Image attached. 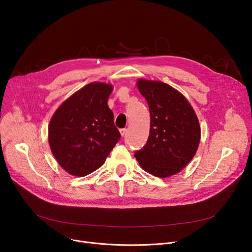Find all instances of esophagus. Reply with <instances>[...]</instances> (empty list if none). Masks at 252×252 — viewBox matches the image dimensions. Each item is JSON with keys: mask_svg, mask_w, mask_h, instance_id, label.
<instances>
[{"mask_svg": "<svg viewBox=\"0 0 252 252\" xmlns=\"http://www.w3.org/2000/svg\"><path fill=\"white\" fill-rule=\"evenodd\" d=\"M126 134V128H122L121 129V135L124 137Z\"/></svg>", "mask_w": 252, "mask_h": 252, "instance_id": "obj_1", "label": "esophagus"}]
</instances>
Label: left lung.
<instances>
[{"label":"left lung","instance_id":"left-lung-1","mask_svg":"<svg viewBox=\"0 0 252 252\" xmlns=\"http://www.w3.org/2000/svg\"><path fill=\"white\" fill-rule=\"evenodd\" d=\"M138 89L150 111V131L145 146L135 152L147 173L167 178L194 157L200 142V126L191 104L179 91L157 81L139 79Z\"/></svg>","mask_w":252,"mask_h":252}]
</instances>
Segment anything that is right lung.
Masks as SVG:
<instances>
[{
	"mask_svg": "<svg viewBox=\"0 0 252 252\" xmlns=\"http://www.w3.org/2000/svg\"><path fill=\"white\" fill-rule=\"evenodd\" d=\"M112 90L109 84H88L65 100L51 118V151L72 176L85 177L101 167L121 139L107 105Z\"/></svg>",
	"mask_w": 252,
	"mask_h": 252,
	"instance_id": "1",
	"label": "right lung"
}]
</instances>
